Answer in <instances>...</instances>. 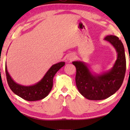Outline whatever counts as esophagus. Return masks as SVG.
Wrapping results in <instances>:
<instances>
[{
  "instance_id": "34e87169",
  "label": "esophagus",
  "mask_w": 130,
  "mask_h": 130,
  "mask_svg": "<svg viewBox=\"0 0 130 130\" xmlns=\"http://www.w3.org/2000/svg\"><path fill=\"white\" fill-rule=\"evenodd\" d=\"M75 58V55L73 54H69V56H67V60L69 61H72Z\"/></svg>"
}]
</instances>
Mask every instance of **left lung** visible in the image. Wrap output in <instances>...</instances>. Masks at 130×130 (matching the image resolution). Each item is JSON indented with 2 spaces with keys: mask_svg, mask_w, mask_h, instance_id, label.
<instances>
[{
  "mask_svg": "<svg viewBox=\"0 0 130 130\" xmlns=\"http://www.w3.org/2000/svg\"><path fill=\"white\" fill-rule=\"evenodd\" d=\"M104 40L115 48L117 53L116 61L109 71L94 73L85 62H72L76 68L75 79L77 89L89 100H102L111 96L121 86L125 76L126 59L123 44L115 35H107Z\"/></svg>",
  "mask_w": 130,
  "mask_h": 130,
  "instance_id": "1",
  "label": "left lung"
}]
</instances>
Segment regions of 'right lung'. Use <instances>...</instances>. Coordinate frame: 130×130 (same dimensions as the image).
<instances>
[{"label": "right lung", "mask_w": 130, "mask_h": 130, "mask_svg": "<svg viewBox=\"0 0 130 130\" xmlns=\"http://www.w3.org/2000/svg\"><path fill=\"white\" fill-rule=\"evenodd\" d=\"M65 65V62L61 61L53 64L47 71L42 79L38 83L31 86H24L16 83L9 74L5 64L6 79L9 86L16 95L28 101L41 100L47 96L53 85V78L57 72Z\"/></svg>", "instance_id": "right-lung-1"}]
</instances>
